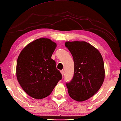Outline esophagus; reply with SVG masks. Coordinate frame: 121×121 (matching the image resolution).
I'll use <instances>...</instances> for the list:
<instances>
[{
    "label": "esophagus",
    "instance_id": "obj_1",
    "mask_svg": "<svg viewBox=\"0 0 121 121\" xmlns=\"http://www.w3.org/2000/svg\"><path fill=\"white\" fill-rule=\"evenodd\" d=\"M60 73H61V74H62V76L64 75V71H63V70H61V71H60Z\"/></svg>",
    "mask_w": 121,
    "mask_h": 121
}]
</instances>
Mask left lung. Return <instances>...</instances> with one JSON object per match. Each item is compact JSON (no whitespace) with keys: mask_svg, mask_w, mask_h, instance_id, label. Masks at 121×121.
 Instances as JSON below:
<instances>
[{"mask_svg":"<svg viewBox=\"0 0 121 121\" xmlns=\"http://www.w3.org/2000/svg\"><path fill=\"white\" fill-rule=\"evenodd\" d=\"M65 46L71 52L74 63L73 77L66 83L69 94L78 101L87 100L98 91L104 80L102 56L85 41H67Z\"/></svg>","mask_w":121,"mask_h":121,"instance_id":"8db88e82","label":"left lung"}]
</instances>
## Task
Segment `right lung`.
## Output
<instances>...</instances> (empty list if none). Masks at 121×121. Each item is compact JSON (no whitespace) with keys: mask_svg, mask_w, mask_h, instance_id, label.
<instances>
[{"mask_svg":"<svg viewBox=\"0 0 121 121\" xmlns=\"http://www.w3.org/2000/svg\"><path fill=\"white\" fill-rule=\"evenodd\" d=\"M56 43L47 38L31 42L21 51L16 65V77L24 91L33 98L48 96L62 79L56 62L51 58Z\"/></svg>","mask_w":121,"mask_h":121,"instance_id":"right-lung-1","label":"right lung"}]
</instances>
